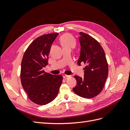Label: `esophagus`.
I'll return each mask as SVG.
<instances>
[{"label": "esophagus", "mask_w": 130, "mask_h": 130, "mask_svg": "<svg viewBox=\"0 0 130 130\" xmlns=\"http://www.w3.org/2000/svg\"><path fill=\"white\" fill-rule=\"evenodd\" d=\"M68 77H69V75H65V74H64L63 75V77L65 78V79H66V78H67Z\"/></svg>", "instance_id": "obj_1"}]
</instances>
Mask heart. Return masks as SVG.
Returning a JSON list of instances; mask_svg holds the SVG:
<instances>
[{
  "label": "heart",
  "instance_id": "1",
  "mask_svg": "<svg viewBox=\"0 0 130 130\" xmlns=\"http://www.w3.org/2000/svg\"><path fill=\"white\" fill-rule=\"evenodd\" d=\"M60 42L63 48H74L76 45L75 39L69 34H64L60 38Z\"/></svg>",
  "mask_w": 130,
  "mask_h": 130
}]
</instances>
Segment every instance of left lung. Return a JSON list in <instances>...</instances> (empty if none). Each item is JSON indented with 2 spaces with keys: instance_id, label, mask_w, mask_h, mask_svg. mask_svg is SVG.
Wrapping results in <instances>:
<instances>
[{
  "instance_id": "1",
  "label": "left lung",
  "mask_w": 130,
  "mask_h": 130,
  "mask_svg": "<svg viewBox=\"0 0 130 130\" xmlns=\"http://www.w3.org/2000/svg\"><path fill=\"white\" fill-rule=\"evenodd\" d=\"M78 38L81 50L78 65L85 63L83 78L75 75L76 85L73 88L77 95L92 98L103 90L108 73V67L104 50L94 38L84 32H80Z\"/></svg>"
}]
</instances>
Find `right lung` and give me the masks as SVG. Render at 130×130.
I'll use <instances>...</instances> for the list:
<instances>
[{"mask_svg":"<svg viewBox=\"0 0 130 130\" xmlns=\"http://www.w3.org/2000/svg\"><path fill=\"white\" fill-rule=\"evenodd\" d=\"M58 35L46 34L35 39L22 58V85L29 99L37 105H46L55 99L62 84L61 75H52L43 70L48 65L51 46Z\"/></svg>","mask_w":130,"mask_h":130,"instance_id":"obj_1","label":"right lung"}]
</instances>
